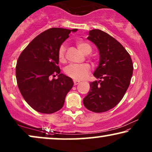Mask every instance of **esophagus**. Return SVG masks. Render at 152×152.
I'll return each instance as SVG.
<instances>
[{
    "instance_id": "esophagus-1",
    "label": "esophagus",
    "mask_w": 152,
    "mask_h": 152,
    "mask_svg": "<svg viewBox=\"0 0 152 152\" xmlns=\"http://www.w3.org/2000/svg\"><path fill=\"white\" fill-rule=\"evenodd\" d=\"M73 82H74V85H75V86H76V85H77L80 82L79 80H74Z\"/></svg>"
}]
</instances>
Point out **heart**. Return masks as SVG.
<instances>
[{
  "label": "heart",
  "mask_w": 152,
  "mask_h": 152,
  "mask_svg": "<svg viewBox=\"0 0 152 152\" xmlns=\"http://www.w3.org/2000/svg\"><path fill=\"white\" fill-rule=\"evenodd\" d=\"M78 49L84 55H88L92 52L91 45L84 41H78L77 43ZM66 48L64 45H61L58 51V57L59 61H63L65 58ZM65 73L68 76L75 80H82L88 75L91 71V67L88 64H70L65 68Z\"/></svg>",
  "instance_id": "obj_1"
}]
</instances>
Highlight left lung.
I'll return each instance as SVG.
<instances>
[{"instance_id":"left-lung-1","label":"left lung","mask_w":152,"mask_h":152,"mask_svg":"<svg viewBox=\"0 0 152 152\" xmlns=\"http://www.w3.org/2000/svg\"><path fill=\"white\" fill-rule=\"evenodd\" d=\"M87 39L99 50V64L93 75L99 80L91 83L83 103L90 111L102 113L121 101L130 84L134 67L129 54L107 33L94 29L89 31Z\"/></svg>"}]
</instances>
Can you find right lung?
Here are the masks:
<instances>
[{"label":"right lung","instance_id":"obj_1","mask_svg":"<svg viewBox=\"0 0 152 152\" xmlns=\"http://www.w3.org/2000/svg\"><path fill=\"white\" fill-rule=\"evenodd\" d=\"M77 31L48 29L35 37L18 57L16 66L18 87L26 102L39 113L50 114L61 109L73 86L71 78L60 73L58 51L70 33ZM56 75L57 79L50 80Z\"/></svg>","mask_w":152,"mask_h":152}]
</instances>
